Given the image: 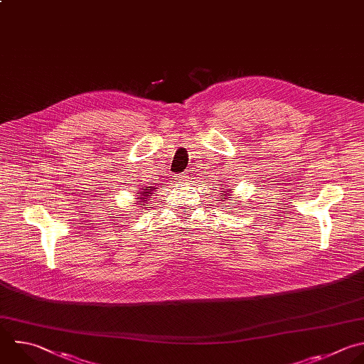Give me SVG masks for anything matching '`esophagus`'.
I'll return each instance as SVG.
<instances>
[{"instance_id":"1","label":"esophagus","mask_w":364,"mask_h":364,"mask_svg":"<svg viewBox=\"0 0 364 364\" xmlns=\"http://www.w3.org/2000/svg\"><path fill=\"white\" fill-rule=\"evenodd\" d=\"M188 178H190L188 174H178V176H177V183L186 184V183H188Z\"/></svg>"}]
</instances>
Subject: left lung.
Listing matches in <instances>:
<instances>
[{"mask_svg":"<svg viewBox=\"0 0 364 364\" xmlns=\"http://www.w3.org/2000/svg\"><path fill=\"white\" fill-rule=\"evenodd\" d=\"M221 186V184H220ZM224 186V184H223ZM220 194H223L221 197H220V200L218 201H221V204L224 205V207H227L225 204H227V201H230L231 198H232V196H231V188H225V191H223V193H220ZM231 203V201H230Z\"/></svg>","mask_w":364,"mask_h":364,"instance_id":"8db88e82","label":"left lung"}]
</instances>
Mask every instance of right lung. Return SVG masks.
I'll return each instance as SVG.
<instances>
[{"label":"right lung","mask_w":364,"mask_h":364,"mask_svg":"<svg viewBox=\"0 0 364 364\" xmlns=\"http://www.w3.org/2000/svg\"><path fill=\"white\" fill-rule=\"evenodd\" d=\"M156 190H157L156 186H144L143 188H140L137 191V196H136L137 201L134 204H140V207L143 210V207H146L149 204V201L153 198L151 196L156 194Z\"/></svg>","instance_id":"obj_1"}]
</instances>
